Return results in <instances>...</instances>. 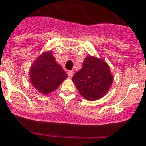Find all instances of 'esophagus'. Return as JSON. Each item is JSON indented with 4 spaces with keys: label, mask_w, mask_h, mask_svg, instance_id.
<instances>
[{
    "label": "esophagus",
    "mask_w": 146,
    "mask_h": 146,
    "mask_svg": "<svg viewBox=\"0 0 146 146\" xmlns=\"http://www.w3.org/2000/svg\"><path fill=\"white\" fill-rule=\"evenodd\" d=\"M67 74H68V76H69V77H72V76L74 75V71L73 70L68 71V72H67Z\"/></svg>",
    "instance_id": "34e87169"
}]
</instances>
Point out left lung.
<instances>
[{
    "label": "left lung",
    "instance_id": "left-lung-1",
    "mask_svg": "<svg viewBox=\"0 0 146 146\" xmlns=\"http://www.w3.org/2000/svg\"><path fill=\"white\" fill-rule=\"evenodd\" d=\"M113 80V77L107 63L91 56L85 59L82 69L72 77L81 96L88 100L102 97L109 90Z\"/></svg>",
    "mask_w": 146,
    "mask_h": 146
}]
</instances>
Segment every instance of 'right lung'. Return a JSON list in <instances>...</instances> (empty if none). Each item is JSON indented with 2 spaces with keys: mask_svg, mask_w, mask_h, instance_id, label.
<instances>
[{
  "mask_svg": "<svg viewBox=\"0 0 146 146\" xmlns=\"http://www.w3.org/2000/svg\"><path fill=\"white\" fill-rule=\"evenodd\" d=\"M66 77V73L56 63L51 51L40 55L30 69L31 82L38 92L43 94L56 90Z\"/></svg>",
  "mask_w": 146,
  "mask_h": 146,
  "instance_id": "1",
  "label": "right lung"
}]
</instances>
